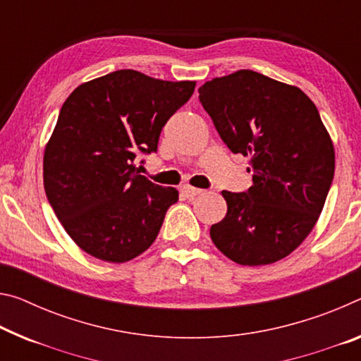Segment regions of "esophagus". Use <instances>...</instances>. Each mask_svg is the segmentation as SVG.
<instances>
[{
	"label": "esophagus",
	"instance_id": "esophagus-1",
	"mask_svg": "<svg viewBox=\"0 0 361 361\" xmlns=\"http://www.w3.org/2000/svg\"><path fill=\"white\" fill-rule=\"evenodd\" d=\"M181 192L185 194L186 197H190V199H192V197H196V196H199V194H202V190H197V188H192V186H183L181 188Z\"/></svg>",
	"mask_w": 361,
	"mask_h": 361
}]
</instances>
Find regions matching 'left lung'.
Here are the masks:
<instances>
[{"label": "left lung", "mask_w": 361, "mask_h": 361, "mask_svg": "<svg viewBox=\"0 0 361 361\" xmlns=\"http://www.w3.org/2000/svg\"><path fill=\"white\" fill-rule=\"evenodd\" d=\"M199 101L233 154L250 156L254 185L223 191L228 212L210 228L220 252L259 267L289 255L313 230L334 178V147L297 87L238 71L199 88Z\"/></svg>", "instance_id": "8db88e82"}]
</instances>
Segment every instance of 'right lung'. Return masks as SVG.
Returning <instances> with one entry per match:
<instances>
[{
    "label": "right lung",
    "instance_id": "right-lung-1",
    "mask_svg": "<svg viewBox=\"0 0 361 361\" xmlns=\"http://www.w3.org/2000/svg\"><path fill=\"white\" fill-rule=\"evenodd\" d=\"M194 87L116 71L80 85L62 104L44 149V191L61 225L87 254L123 263L157 238L178 191L149 181L133 162L157 152L164 125Z\"/></svg>",
    "mask_w": 361,
    "mask_h": 361
}]
</instances>
